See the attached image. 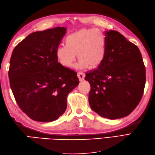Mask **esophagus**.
Segmentation results:
<instances>
[{
  "label": "esophagus",
  "instance_id": "34e87169",
  "mask_svg": "<svg viewBox=\"0 0 155 155\" xmlns=\"http://www.w3.org/2000/svg\"><path fill=\"white\" fill-rule=\"evenodd\" d=\"M77 77L78 78H79V80L82 81L84 79L85 74H84V73H83V72H78Z\"/></svg>",
  "mask_w": 155,
  "mask_h": 155
}]
</instances>
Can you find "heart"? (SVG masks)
<instances>
[{"label":"heart","instance_id":"b5f03b06","mask_svg":"<svg viewBox=\"0 0 155 155\" xmlns=\"http://www.w3.org/2000/svg\"><path fill=\"white\" fill-rule=\"evenodd\" d=\"M65 45H61L56 51L58 61L64 67H71L78 59L77 67L84 68L98 67L104 61L107 51V42L101 32L92 28H83L68 35Z\"/></svg>","mask_w":155,"mask_h":155}]
</instances>
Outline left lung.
<instances>
[{"label":"left lung","instance_id":"8db88e82","mask_svg":"<svg viewBox=\"0 0 155 155\" xmlns=\"http://www.w3.org/2000/svg\"><path fill=\"white\" fill-rule=\"evenodd\" d=\"M106 55L98 68L86 73L88 102L95 113L109 118L127 117L142 98L146 70L137 46L115 31L105 32Z\"/></svg>","mask_w":155,"mask_h":155}]
</instances>
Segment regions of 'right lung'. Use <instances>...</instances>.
Returning <instances> with one entry per match:
<instances>
[{
    "label": "right lung",
    "instance_id": "right-lung-1",
    "mask_svg": "<svg viewBox=\"0 0 155 155\" xmlns=\"http://www.w3.org/2000/svg\"><path fill=\"white\" fill-rule=\"evenodd\" d=\"M66 31L56 27L32 32L12 51L10 86L20 108L35 121L57 120L67 109L68 93L79 83L77 72L56 57Z\"/></svg>",
    "mask_w": 155,
    "mask_h": 155
}]
</instances>
